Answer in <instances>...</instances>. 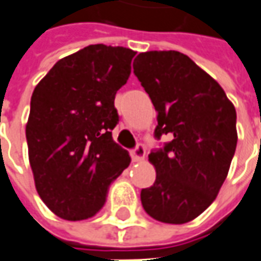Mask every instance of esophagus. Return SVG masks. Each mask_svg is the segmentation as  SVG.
Returning <instances> with one entry per match:
<instances>
[{
    "label": "esophagus",
    "mask_w": 261,
    "mask_h": 261,
    "mask_svg": "<svg viewBox=\"0 0 261 261\" xmlns=\"http://www.w3.org/2000/svg\"><path fill=\"white\" fill-rule=\"evenodd\" d=\"M145 157V147L143 144H138L133 151H131V159L133 161H141Z\"/></svg>",
    "instance_id": "34e87169"
}]
</instances>
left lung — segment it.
Returning a JSON list of instances; mask_svg holds the SVG:
<instances>
[{"label": "left lung", "mask_w": 261, "mask_h": 261, "mask_svg": "<svg viewBox=\"0 0 261 261\" xmlns=\"http://www.w3.org/2000/svg\"><path fill=\"white\" fill-rule=\"evenodd\" d=\"M134 74L157 111L154 136H168L148 154L155 181L141 190L153 219L184 224L219 194L237 145L236 108L216 80L178 51L140 53Z\"/></svg>", "instance_id": "1"}]
</instances>
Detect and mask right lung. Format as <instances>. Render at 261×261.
<instances>
[{"instance_id":"add662e5","label":"right lung","mask_w":261,"mask_h":261,"mask_svg":"<svg viewBox=\"0 0 261 261\" xmlns=\"http://www.w3.org/2000/svg\"><path fill=\"white\" fill-rule=\"evenodd\" d=\"M136 51L104 44L61 58L37 84L25 127L35 189L64 220H87L104 207L108 187L130 166L113 140L117 91Z\"/></svg>"}]
</instances>
